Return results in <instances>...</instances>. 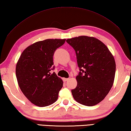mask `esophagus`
<instances>
[{
  "instance_id": "34e87169",
  "label": "esophagus",
  "mask_w": 131,
  "mask_h": 131,
  "mask_svg": "<svg viewBox=\"0 0 131 131\" xmlns=\"http://www.w3.org/2000/svg\"><path fill=\"white\" fill-rule=\"evenodd\" d=\"M63 80L64 81V82H66V81H68V80H69V79H68V78H63Z\"/></svg>"
}]
</instances>
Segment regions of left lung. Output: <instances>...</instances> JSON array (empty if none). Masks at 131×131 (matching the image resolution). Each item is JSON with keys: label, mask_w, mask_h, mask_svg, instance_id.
I'll list each match as a JSON object with an SVG mask.
<instances>
[{"label": "left lung", "mask_w": 131, "mask_h": 131, "mask_svg": "<svg viewBox=\"0 0 131 131\" xmlns=\"http://www.w3.org/2000/svg\"><path fill=\"white\" fill-rule=\"evenodd\" d=\"M75 50L80 71L78 84L71 90L76 102L86 106L97 104L111 89L115 79V59L107 47L93 37L80 36L66 40Z\"/></svg>", "instance_id": "left-lung-1"}]
</instances>
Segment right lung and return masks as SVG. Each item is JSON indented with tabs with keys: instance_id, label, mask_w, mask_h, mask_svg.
<instances>
[{
	"instance_id": "1",
	"label": "right lung",
	"mask_w": 131,
	"mask_h": 131,
	"mask_svg": "<svg viewBox=\"0 0 131 131\" xmlns=\"http://www.w3.org/2000/svg\"><path fill=\"white\" fill-rule=\"evenodd\" d=\"M66 39H46L31 44L21 53L16 66L18 85L34 105L48 106L58 100L63 80L55 72L53 56Z\"/></svg>"
}]
</instances>
